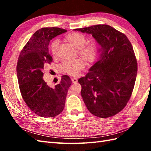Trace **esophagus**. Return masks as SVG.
<instances>
[{"label": "esophagus", "mask_w": 151, "mask_h": 151, "mask_svg": "<svg viewBox=\"0 0 151 151\" xmlns=\"http://www.w3.org/2000/svg\"><path fill=\"white\" fill-rule=\"evenodd\" d=\"M71 81H72L73 83H74V84H75V83H76V82H78V80L76 79V78H71Z\"/></svg>", "instance_id": "obj_1"}]
</instances>
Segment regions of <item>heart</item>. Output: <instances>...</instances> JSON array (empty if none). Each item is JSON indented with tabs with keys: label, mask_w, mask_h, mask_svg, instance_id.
<instances>
[{
	"label": "heart",
	"mask_w": 151,
	"mask_h": 151,
	"mask_svg": "<svg viewBox=\"0 0 151 151\" xmlns=\"http://www.w3.org/2000/svg\"><path fill=\"white\" fill-rule=\"evenodd\" d=\"M65 40L77 49L78 54L86 62L89 63L94 60L97 53V49L93 44H86L87 39L84 35L78 32H72L67 35ZM59 43V41L58 40H54L51 41L50 50L53 56L57 55ZM84 66V61L81 59H76L62 62L60 65V69L62 71L70 76H75L78 75Z\"/></svg>",
	"instance_id": "b5f03b06"
}]
</instances>
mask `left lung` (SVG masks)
Here are the masks:
<instances>
[{
    "label": "left lung",
    "instance_id": "left-lung-1",
    "mask_svg": "<svg viewBox=\"0 0 151 151\" xmlns=\"http://www.w3.org/2000/svg\"><path fill=\"white\" fill-rule=\"evenodd\" d=\"M91 34L101 46L99 59L78 79L88 110L106 118L126 106L135 84L137 65L133 47L123 33L106 24L75 29Z\"/></svg>",
    "mask_w": 151,
    "mask_h": 151
}]
</instances>
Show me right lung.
I'll use <instances>...</instances> for the list:
<instances>
[{"mask_svg": "<svg viewBox=\"0 0 151 151\" xmlns=\"http://www.w3.org/2000/svg\"><path fill=\"white\" fill-rule=\"evenodd\" d=\"M66 32L57 27L37 30L21 50L18 59L17 75L22 99L32 111L43 117H55L63 111L71 85L67 75H63L60 82L53 88L43 79L45 67L52 61L48 49L50 41Z\"/></svg>", "mask_w": 151, "mask_h": 151, "instance_id": "right-lung-1", "label": "right lung"}]
</instances>
